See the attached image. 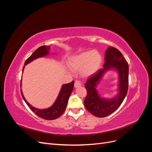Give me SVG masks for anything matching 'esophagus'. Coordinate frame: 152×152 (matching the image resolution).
I'll return each mask as SVG.
<instances>
[{"label":"esophagus","instance_id":"esophagus-1","mask_svg":"<svg viewBox=\"0 0 152 152\" xmlns=\"http://www.w3.org/2000/svg\"><path fill=\"white\" fill-rule=\"evenodd\" d=\"M81 85H82L81 82L79 80H75V83H74V87H78L80 86Z\"/></svg>","mask_w":152,"mask_h":152}]
</instances>
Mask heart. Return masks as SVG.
<instances>
[{
  "instance_id": "obj_1",
  "label": "heart",
  "mask_w": 152,
  "mask_h": 152,
  "mask_svg": "<svg viewBox=\"0 0 152 152\" xmlns=\"http://www.w3.org/2000/svg\"><path fill=\"white\" fill-rule=\"evenodd\" d=\"M102 61L101 54L97 51L88 50L69 59L68 66L73 71L84 70L86 75L93 74L99 67Z\"/></svg>"
}]
</instances>
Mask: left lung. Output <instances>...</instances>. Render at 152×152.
<instances>
[{"mask_svg": "<svg viewBox=\"0 0 152 152\" xmlns=\"http://www.w3.org/2000/svg\"><path fill=\"white\" fill-rule=\"evenodd\" d=\"M103 68L91 75L84 84L87 96L84 106L87 111L97 117H104L112 114L120 107L126 98L128 91L129 65L125 58L119 50L113 47L106 50ZM113 69L119 74V93L112 99L100 97L95 87L107 71Z\"/></svg>", "mask_w": 152, "mask_h": 152, "instance_id": "left-lung-1", "label": "left lung"}]
</instances>
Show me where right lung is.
Segmentation results:
<instances>
[{"label":"right lung","mask_w":152,"mask_h":152,"mask_svg":"<svg viewBox=\"0 0 152 152\" xmlns=\"http://www.w3.org/2000/svg\"><path fill=\"white\" fill-rule=\"evenodd\" d=\"M49 45H42V46H40L38 49H37L25 62L24 66L23 68V72L25 66H26L27 64H28L32 61H34L35 59L47 56L48 54H49ZM73 86H74V81H72L69 84H65L63 85L60 92H59V93L58 94V98L55 101L54 103L51 106V107L46 109H38L32 107L31 104H30L26 102L23 94L21 89V94L25 103L40 118L45 119V120H54V119H56L59 117H60L63 113V112H65V110L66 108L69 97H70V96L73 89Z\"/></svg>","instance_id":"add662e5"}]
</instances>
